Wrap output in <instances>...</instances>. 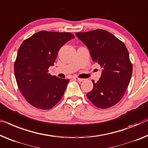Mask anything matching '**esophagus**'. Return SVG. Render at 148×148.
<instances>
[{
    "mask_svg": "<svg viewBox=\"0 0 148 148\" xmlns=\"http://www.w3.org/2000/svg\"><path fill=\"white\" fill-rule=\"evenodd\" d=\"M77 80L79 81V82H83L84 80V79H82V78H76Z\"/></svg>",
    "mask_w": 148,
    "mask_h": 148,
    "instance_id": "1",
    "label": "esophagus"
}]
</instances>
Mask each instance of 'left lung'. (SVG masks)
Returning <instances> with one entry per match:
<instances>
[{
	"mask_svg": "<svg viewBox=\"0 0 148 148\" xmlns=\"http://www.w3.org/2000/svg\"><path fill=\"white\" fill-rule=\"evenodd\" d=\"M76 36L88 46L93 61L103 68L101 78L86 94L94 106L106 109L123 98L130 82L133 66L124 43L102 29L76 32Z\"/></svg>",
	"mask_w": 148,
	"mask_h": 148,
	"instance_id": "8db88e82",
	"label": "left lung"
}]
</instances>
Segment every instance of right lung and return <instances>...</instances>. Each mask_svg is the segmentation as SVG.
I'll return each instance as SVG.
<instances>
[{"instance_id": "1", "label": "right lung", "mask_w": 148, "mask_h": 148, "mask_svg": "<svg viewBox=\"0 0 148 148\" xmlns=\"http://www.w3.org/2000/svg\"><path fill=\"white\" fill-rule=\"evenodd\" d=\"M70 32L42 30L23 42L18 50L14 70L20 91L32 106L50 110L64 94L70 80L48 73L60 48L70 39Z\"/></svg>"}]
</instances>
